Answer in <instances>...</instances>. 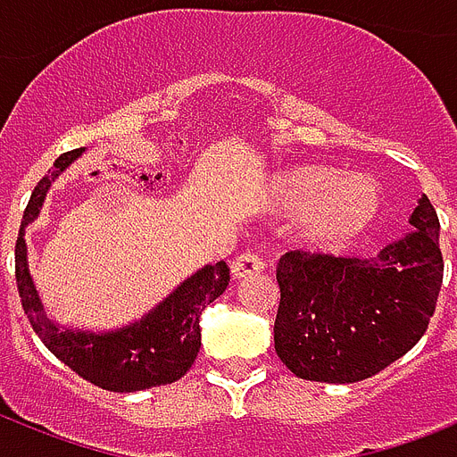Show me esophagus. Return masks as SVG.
I'll return each instance as SVG.
<instances>
[{"label":"esophagus","mask_w":457,"mask_h":457,"mask_svg":"<svg viewBox=\"0 0 457 457\" xmlns=\"http://www.w3.org/2000/svg\"><path fill=\"white\" fill-rule=\"evenodd\" d=\"M263 268V256L256 253V251H246V253H242V256H237L235 261H232V278H249V275H256V272H261Z\"/></svg>","instance_id":"1"}]
</instances>
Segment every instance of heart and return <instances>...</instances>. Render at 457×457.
<instances>
[{"instance_id":"heart-1","label":"heart","mask_w":457,"mask_h":457,"mask_svg":"<svg viewBox=\"0 0 457 457\" xmlns=\"http://www.w3.org/2000/svg\"><path fill=\"white\" fill-rule=\"evenodd\" d=\"M278 196L294 215H311L308 235L320 246H341L365 229L377 213L379 194L370 179L325 168H296L279 179Z\"/></svg>"}]
</instances>
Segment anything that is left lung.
I'll return each instance as SVG.
<instances>
[{"mask_svg": "<svg viewBox=\"0 0 457 457\" xmlns=\"http://www.w3.org/2000/svg\"><path fill=\"white\" fill-rule=\"evenodd\" d=\"M411 225L372 256L294 249L279 258L275 351L294 375L361 382L422 339L444 282L439 215L427 196Z\"/></svg>", "mask_w": 457, "mask_h": 457, "instance_id": "8db88e82", "label": "left lung"}]
</instances>
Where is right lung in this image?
I'll return each mask as SVG.
<instances>
[{"label":"right lung","instance_id":"right-lung-1","mask_svg":"<svg viewBox=\"0 0 457 457\" xmlns=\"http://www.w3.org/2000/svg\"><path fill=\"white\" fill-rule=\"evenodd\" d=\"M82 149L61 154L54 163V170L46 172L32 189L30 201L23 211V220L16 239V285L23 311L30 320L32 329L37 332L49 351L63 365L73 370L82 379L96 384L106 391H145L161 384H172L192 368L194 358L201 346L199 315L211 301H215L229 282V268L225 261L206 265L194 278L182 282L175 292L149 312L142 322L125 327L120 332L87 334V332H61L49 322L32 287L28 261H25V225L37 218L42 201L52 179L61 170H66Z\"/></svg>","mask_w":457,"mask_h":457}]
</instances>
